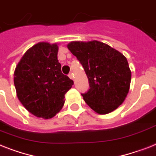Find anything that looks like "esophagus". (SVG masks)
Masks as SVG:
<instances>
[{"mask_svg": "<svg viewBox=\"0 0 156 156\" xmlns=\"http://www.w3.org/2000/svg\"><path fill=\"white\" fill-rule=\"evenodd\" d=\"M69 77L70 79H72V80H74V74H73V73H70V74H69Z\"/></svg>", "mask_w": 156, "mask_h": 156, "instance_id": "obj_1", "label": "esophagus"}]
</instances>
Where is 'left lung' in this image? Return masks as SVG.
<instances>
[{
	"mask_svg": "<svg viewBox=\"0 0 156 156\" xmlns=\"http://www.w3.org/2000/svg\"><path fill=\"white\" fill-rule=\"evenodd\" d=\"M67 48L82 65L90 83L85 102L99 115L111 113L124 102L131 71L122 53L98 41H71Z\"/></svg>",
	"mask_w": 156,
	"mask_h": 156,
	"instance_id": "1",
	"label": "left lung"
}]
</instances>
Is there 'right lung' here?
Wrapping results in <instances>:
<instances>
[{
	"mask_svg": "<svg viewBox=\"0 0 156 156\" xmlns=\"http://www.w3.org/2000/svg\"><path fill=\"white\" fill-rule=\"evenodd\" d=\"M57 43L38 42L25 52L14 70L16 96L30 113L45 119L56 115L74 82L61 70Z\"/></svg>",
	"mask_w": 156,
	"mask_h": 156,
	"instance_id": "1",
	"label": "right lung"
}]
</instances>
